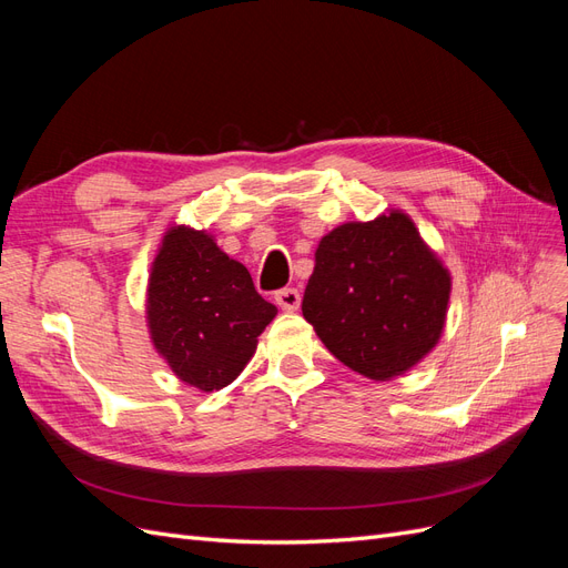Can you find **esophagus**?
Here are the masks:
<instances>
[{
    "label": "esophagus",
    "instance_id": "esophagus-1",
    "mask_svg": "<svg viewBox=\"0 0 568 568\" xmlns=\"http://www.w3.org/2000/svg\"><path fill=\"white\" fill-rule=\"evenodd\" d=\"M274 301H277V305L282 307V311L286 313H294L301 307V294L298 288H280L277 294H274Z\"/></svg>",
    "mask_w": 568,
    "mask_h": 568
}]
</instances>
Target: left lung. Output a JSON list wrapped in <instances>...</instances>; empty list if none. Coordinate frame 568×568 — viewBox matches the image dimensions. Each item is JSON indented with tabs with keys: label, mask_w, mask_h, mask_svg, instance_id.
I'll return each instance as SVG.
<instances>
[{
	"label": "left lung",
	"mask_w": 568,
	"mask_h": 568,
	"mask_svg": "<svg viewBox=\"0 0 568 568\" xmlns=\"http://www.w3.org/2000/svg\"><path fill=\"white\" fill-rule=\"evenodd\" d=\"M450 286V272L424 244L415 222L390 211L322 236L303 317L343 365L388 382L438 343Z\"/></svg>",
	"instance_id": "8db88e82"
}]
</instances>
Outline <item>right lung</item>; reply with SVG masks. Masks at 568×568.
Segmentation results:
<instances>
[{
    "label": "right lung",
    "instance_id": "obj_1",
    "mask_svg": "<svg viewBox=\"0 0 568 568\" xmlns=\"http://www.w3.org/2000/svg\"><path fill=\"white\" fill-rule=\"evenodd\" d=\"M274 315L277 307L257 294L248 270L211 234L184 225L165 232L149 274L146 322L178 379L205 393L225 388Z\"/></svg>",
    "mask_w": 568,
    "mask_h": 568
}]
</instances>
